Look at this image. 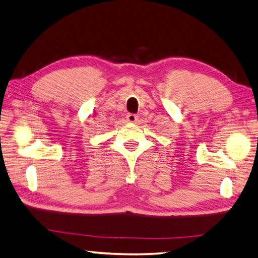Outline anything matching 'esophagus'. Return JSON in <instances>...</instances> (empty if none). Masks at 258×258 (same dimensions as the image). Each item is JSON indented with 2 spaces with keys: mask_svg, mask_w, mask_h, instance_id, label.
<instances>
[{
  "mask_svg": "<svg viewBox=\"0 0 258 258\" xmlns=\"http://www.w3.org/2000/svg\"><path fill=\"white\" fill-rule=\"evenodd\" d=\"M138 120V116L136 114H133V113H129L128 115H126V121L130 122V123H136Z\"/></svg>",
  "mask_w": 258,
  "mask_h": 258,
  "instance_id": "obj_1",
  "label": "esophagus"
}]
</instances>
